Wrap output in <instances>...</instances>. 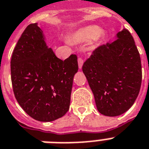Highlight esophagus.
I'll return each instance as SVG.
<instances>
[{
	"label": "esophagus",
	"instance_id": "esophagus-1",
	"mask_svg": "<svg viewBox=\"0 0 149 149\" xmlns=\"http://www.w3.org/2000/svg\"><path fill=\"white\" fill-rule=\"evenodd\" d=\"M84 63V60L82 59V57H79L78 58V64H79V68L81 69L82 67V65Z\"/></svg>",
	"mask_w": 149,
	"mask_h": 149
}]
</instances>
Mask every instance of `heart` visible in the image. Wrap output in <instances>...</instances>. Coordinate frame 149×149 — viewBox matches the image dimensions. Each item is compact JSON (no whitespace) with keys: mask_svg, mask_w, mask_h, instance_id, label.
<instances>
[{"mask_svg":"<svg viewBox=\"0 0 149 149\" xmlns=\"http://www.w3.org/2000/svg\"><path fill=\"white\" fill-rule=\"evenodd\" d=\"M101 30L97 26H88L79 31L75 36V38L77 41H86L99 36Z\"/></svg>","mask_w":149,"mask_h":149,"instance_id":"obj_1","label":"heart"}]
</instances>
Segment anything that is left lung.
Listing matches in <instances>:
<instances>
[{
    "label": "left lung",
    "mask_w": 149,
    "mask_h": 149,
    "mask_svg": "<svg viewBox=\"0 0 149 149\" xmlns=\"http://www.w3.org/2000/svg\"><path fill=\"white\" fill-rule=\"evenodd\" d=\"M117 36L115 42L94 50L82 66L97 109L109 117L132 107L142 83L140 55L132 35L123 29Z\"/></svg>",
    "instance_id": "obj_1"
}]
</instances>
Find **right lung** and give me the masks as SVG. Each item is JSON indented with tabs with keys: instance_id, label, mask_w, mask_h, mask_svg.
<instances>
[{
	"instance_id": "right-lung-1",
	"label": "right lung",
	"mask_w": 149,
	"mask_h": 149,
	"mask_svg": "<svg viewBox=\"0 0 149 149\" xmlns=\"http://www.w3.org/2000/svg\"><path fill=\"white\" fill-rule=\"evenodd\" d=\"M11 82L19 104L33 119L49 122L63 117L70 104L78 71L76 54L61 61L47 47L42 29L29 25L13 50Z\"/></svg>"
}]
</instances>
